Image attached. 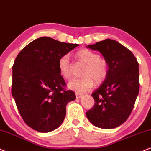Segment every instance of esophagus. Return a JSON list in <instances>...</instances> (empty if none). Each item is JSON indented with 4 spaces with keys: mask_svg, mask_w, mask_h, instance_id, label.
<instances>
[{
    "mask_svg": "<svg viewBox=\"0 0 151 151\" xmlns=\"http://www.w3.org/2000/svg\"><path fill=\"white\" fill-rule=\"evenodd\" d=\"M81 97H82V95L81 94V93H76V98H77V99L81 98Z\"/></svg>",
    "mask_w": 151,
    "mask_h": 151,
    "instance_id": "34e87169",
    "label": "esophagus"
}]
</instances>
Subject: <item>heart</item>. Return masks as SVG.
Instances as JSON below:
<instances>
[{
	"label": "heart",
	"mask_w": 151,
	"mask_h": 151,
	"mask_svg": "<svg viewBox=\"0 0 151 151\" xmlns=\"http://www.w3.org/2000/svg\"><path fill=\"white\" fill-rule=\"evenodd\" d=\"M80 61L86 64L82 72L83 78L72 80L68 83V87L77 93H84L92 88L94 81L100 84L106 79L109 72V62L106 58L99 56L94 51L83 48L76 53ZM71 61L68 54H64L59 58L58 67L60 75L65 79L69 80L72 77Z\"/></svg>",
	"instance_id": "obj_1"
}]
</instances>
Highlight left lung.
<instances>
[{"mask_svg":"<svg viewBox=\"0 0 151 151\" xmlns=\"http://www.w3.org/2000/svg\"><path fill=\"white\" fill-rule=\"evenodd\" d=\"M88 47L99 51L109 62L106 79L92 93L95 104L86 116L95 126L112 129L123 124L134 108L139 91V63L132 51L114 40Z\"/></svg>","mask_w":151,"mask_h":151,"instance_id":"1","label":"left lung"}]
</instances>
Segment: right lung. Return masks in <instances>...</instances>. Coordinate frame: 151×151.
<instances>
[{
  "instance_id": "add662e5",
  "label": "right lung",
  "mask_w": 151,
  "mask_h": 151,
  "mask_svg": "<svg viewBox=\"0 0 151 151\" xmlns=\"http://www.w3.org/2000/svg\"><path fill=\"white\" fill-rule=\"evenodd\" d=\"M77 46L42 37L26 45L15 59L12 97L25 123L36 131L49 132L58 127L67 104L75 100V93L65 88L58 63Z\"/></svg>"
}]
</instances>
